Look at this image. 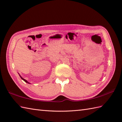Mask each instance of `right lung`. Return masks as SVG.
<instances>
[{
  "mask_svg": "<svg viewBox=\"0 0 122 122\" xmlns=\"http://www.w3.org/2000/svg\"><path fill=\"white\" fill-rule=\"evenodd\" d=\"M20 76V77H21V79H22V80H24V81L25 82H27V83H29V84H30V83H29V82H28L27 81H26V80H25V79H24V78H22V77H21V76Z\"/></svg>",
  "mask_w": 122,
  "mask_h": 122,
  "instance_id": "obj_1",
  "label": "right lung"
}]
</instances>
